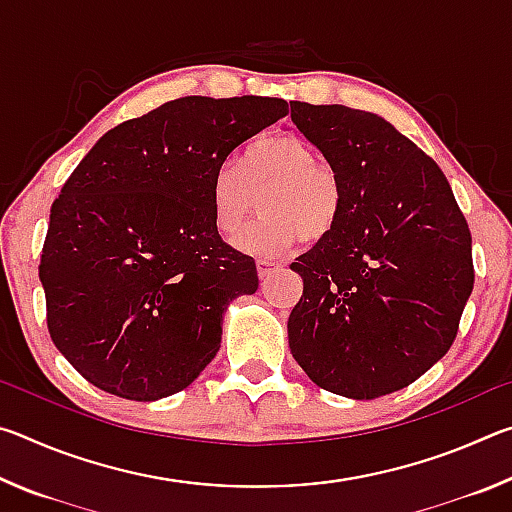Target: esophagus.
Wrapping results in <instances>:
<instances>
[{
	"instance_id": "esophagus-1",
	"label": "esophagus",
	"mask_w": 512,
	"mask_h": 512,
	"mask_svg": "<svg viewBox=\"0 0 512 512\" xmlns=\"http://www.w3.org/2000/svg\"><path fill=\"white\" fill-rule=\"evenodd\" d=\"M277 271V264L275 262H268V259H257V273L262 280H266V277H271V273Z\"/></svg>"
}]
</instances>
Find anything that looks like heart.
I'll list each match as a JSON object with an SVG mask.
<instances>
[{
    "mask_svg": "<svg viewBox=\"0 0 512 512\" xmlns=\"http://www.w3.org/2000/svg\"><path fill=\"white\" fill-rule=\"evenodd\" d=\"M314 146L293 133L264 135L239 153L237 164L214 171L210 207L225 241L239 239L260 198L263 219L239 241L253 255L280 257L302 239L320 244L339 225L345 187L336 169L316 162Z\"/></svg>",
    "mask_w": 512,
    "mask_h": 512,
    "instance_id": "heart-1",
    "label": "heart"
}]
</instances>
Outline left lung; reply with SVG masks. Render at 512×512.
<instances>
[{
    "mask_svg": "<svg viewBox=\"0 0 512 512\" xmlns=\"http://www.w3.org/2000/svg\"><path fill=\"white\" fill-rule=\"evenodd\" d=\"M291 119L336 169L345 210L298 257L293 359L329 393L372 400L443 359L474 287L472 235L445 173L372 112L291 101Z\"/></svg>",
    "mask_w": 512,
    "mask_h": 512,
    "instance_id": "left-lung-1",
    "label": "left lung"
}]
</instances>
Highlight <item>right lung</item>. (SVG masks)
Returning a JSON list of instances; mask_svg holds the SVG:
<instances>
[{
  "label": "right lung",
  "mask_w": 512,
  "mask_h": 512,
  "mask_svg": "<svg viewBox=\"0 0 512 512\" xmlns=\"http://www.w3.org/2000/svg\"><path fill=\"white\" fill-rule=\"evenodd\" d=\"M284 115V99L180 97L112 128L72 171L38 273L51 341L90 384L153 402L214 359L225 307L259 280L214 228L212 176Z\"/></svg>",
  "instance_id": "add662e5"
}]
</instances>
